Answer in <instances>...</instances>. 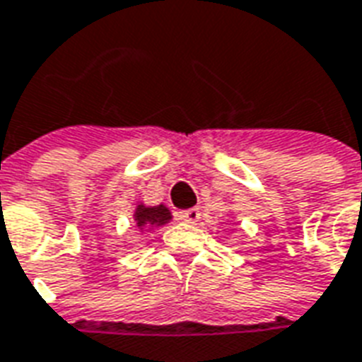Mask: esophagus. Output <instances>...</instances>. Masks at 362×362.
<instances>
[{
    "instance_id": "esophagus-1",
    "label": "esophagus",
    "mask_w": 362,
    "mask_h": 362,
    "mask_svg": "<svg viewBox=\"0 0 362 362\" xmlns=\"http://www.w3.org/2000/svg\"><path fill=\"white\" fill-rule=\"evenodd\" d=\"M178 216H180L182 221L189 222V224H195V222H199V218H202V211H199L197 207H192V209H186V211H180Z\"/></svg>"
}]
</instances>
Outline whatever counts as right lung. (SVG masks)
I'll return each mask as SVG.
<instances>
[{
	"instance_id": "right-lung-1",
	"label": "right lung",
	"mask_w": 362,
	"mask_h": 362,
	"mask_svg": "<svg viewBox=\"0 0 362 362\" xmlns=\"http://www.w3.org/2000/svg\"><path fill=\"white\" fill-rule=\"evenodd\" d=\"M138 226H160L165 222L170 221V213L165 205H157V207H146V205H138L136 215H134Z\"/></svg>"
}]
</instances>
